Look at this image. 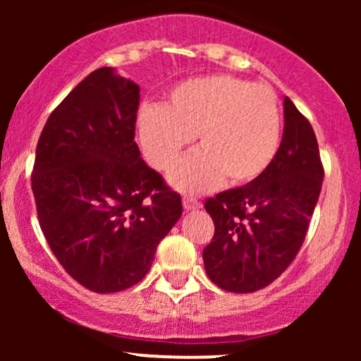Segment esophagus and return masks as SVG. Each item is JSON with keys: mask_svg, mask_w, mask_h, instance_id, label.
Wrapping results in <instances>:
<instances>
[{"mask_svg": "<svg viewBox=\"0 0 361 361\" xmlns=\"http://www.w3.org/2000/svg\"><path fill=\"white\" fill-rule=\"evenodd\" d=\"M182 204H184L185 210H197V209H200V207H202L200 202L192 195H185L184 199H182Z\"/></svg>", "mask_w": 361, "mask_h": 361, "instance_id": "34e87169", "label": "esophagus"}]
</instances>
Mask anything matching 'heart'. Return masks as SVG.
<instances>
[{
	"mask_svg": "<svg viewBox=\"0 0 361 361\" xmlns=\"http://www.w3.org/2000/svg\"><path fill=\"white\" fill-rule=\"evenodd\" d=\"M137 141L156 171H169L192 136L200 151L171 172L177 189L207 190L258 179L278 154L281 111L268 85L230 75L190 78L167 92L162 106L137 113Z\"/></svg>",
	"mask_w": 361,
	"mask_h": 361,
	"instance_id": "1",
	"label": "heart"
}]
</instances>
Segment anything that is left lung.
Returning <instances> with one entry per match:
<instances>
[{"label":"left lung","mask_w":361,"mask_h":361,"mask_svg":"<svg viewBox=\"0 0 361 361\" xmlns=\"http://www.w3.org/2000/svg\"><path fill=\"white\" fill-rule=\"evenodd\" d=\"M324 180L315 133L289 97L278 154L258 179L205 200L215 225L204 248L210 281L230 293H255L298 256Z\"/></svg>","instance_id":"obj_1"}]
</instances>
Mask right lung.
<instances>
[{"instance_id": "obj_1", "label": "right lung", "mask_w": 361, "mask_h": 361, "mask_svg": "<svg viewBox=\"0 0 361 361\" xmlns=\"http://www.w3.org/2000/svg\"><path fill=\"white\" fill-rule=\"evenodd\" d=\"M140 87L111 67L87 75L47 118L31 187L39 225L67 274L93 293L140 283L182 199L135 141Z\"/></svg>"}]
</instances>
